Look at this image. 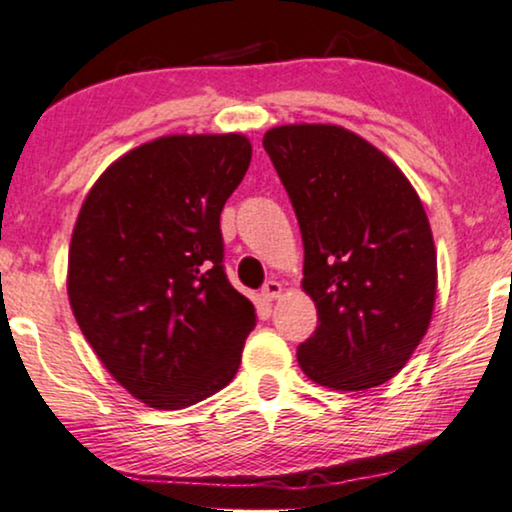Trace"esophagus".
Segmentation results:
<instances>
[{
    "instance_id": "esophagus-1",
    "label": "esophagus",
    "mask_w": 512,
    "mask_h": 512,
    "mask_svg": "<svg viewBox=\"0 0 512 512\" xmlns=\"http://www.w3.org/2000/svg\"><path fill=\"white\" fill-rule=\"evenodd\" d=\"M261 296L265 298V301H277V298L282 296V284L277 282V280H268V282L263 284Z\"/></svg>"
}]
</instances>
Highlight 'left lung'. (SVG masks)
<instances>
[{
  "mask_svg": "<svg viewBox=\"0 0 512 512\" xmlns=\"http://www.w3.org/2000/svg\"><path fill=\"white\" fill-rule=\"evenodd\" d=\"M263 148L296 211L301 284L317 308L298 364L324 388L381 386L433 317L437 254L426 209L393 159L343 126H275Z\"/></svg>",
  "mask_w": 512,
  "mask_h": 512,
  "instance_id": "1",
  "label": "left lung"
}]
</instances>
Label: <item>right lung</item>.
Here are the masks:
<instances>
[{
    "instance_id": "add662e5",
    "label": "right lung",
    "mask_w": 512,
    "mask_h": 512,
    "mask_svg": "<svg viewBox=\"0 0 512 512\" xmlns=\"http://www.w3.org/2000/svg\"><path fill=\"white\" fill-rule=\"evenodd\" d=\"M249 162L242 134L162 136L112 162L79 209L72 313L148 407H190L240 369L256 310L225 277L221 211Z\"/></svg>"
}]
</instances>
